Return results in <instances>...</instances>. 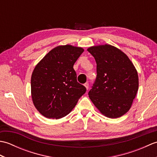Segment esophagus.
<instances>
[{"instance_id":"34e87169","label":"esophagus","mask_w":157,"mask_h":157,"mask_svg":"<svg viewBox=\"0 0 157 157\" xmlns=\"http://www.w3.org/2000/svg\"><path fill=\"white\" fill-rule=\"evenodd\" d=\"M84 86H85L86 88L87 89V90H88V88H89V84H88V82L86 83V84H84Z\"/></svg>"}]
</instances>
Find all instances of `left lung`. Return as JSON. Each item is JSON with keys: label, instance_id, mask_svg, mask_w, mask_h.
<instances>
[{"label": "left lung", "instance_id": "obj_1", "mask_svg": "<svg viewBox=\"0 0 157 157\" xmlns=\"http://www.w3.org/2000/svg\"><path fill=\"white\" fill-rule=\"evenodd\" d=\"M96 62V78L88 92L103 115L117 118L128 112L138 90V76L125 53L111 45L89 48Z\"/></svg>", "mask_w": 157, "mask_h": 157}]
</instances>
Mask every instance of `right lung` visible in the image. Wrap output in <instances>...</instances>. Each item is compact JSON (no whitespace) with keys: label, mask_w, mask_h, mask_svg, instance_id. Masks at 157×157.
I'll return each instance as SVG.
<instances>
[{"label":"right lung","mask_w":157,"mask_h":157,"mask_svg":"<svg viewBox=\"0 0 157 157\" xmlns=\"http://www.w3.org/2000/svg\"><path fill=\"white\" fill-rule=\"evenodd\" d=\"M84 49L59 46L43 58L32 73V97L36 109L48 119H60L75 107L86 88L77 81L73 65Z\"/></svg>","instance_id":"right-lung-1"}]
</instances>
